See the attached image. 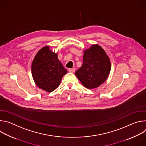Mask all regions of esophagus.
<instances>
[{
  "instance_id": "34e87169",
  "label": "esophagus",
  "mask_w": 146,
  "mask_h": 146,
  "mask_svg": "<svg viewBox=\"0 0 146 146\" xmlns=\"http://www.w3.org/2000/svg\"><path fill=\"white\" fill-rule=\"evenodd\" d=\"M69 72L71 73H74L75 72V69L74 68H71L69 69Z\"/></svg>"
}]
</instances>
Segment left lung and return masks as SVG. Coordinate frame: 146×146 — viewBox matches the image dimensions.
<instances>
[{
	"label": "left lung",
	"mask_w": 146,
	"mask_h": 146,
	"mask_svg": "<svg viewBox=\"0 0 146 146\" xmlns=\"http://www.w3.org/2000/svg\"><path fill=\"white\" fill-rule=\"evenodd\" d=\"M110 70L109 57L102 47L95 44L84 51L83 64L75 74L86 88L94 89L106 81Z\"/></svg>",
	"instance_id": "8db88e82"
}]
</instances>
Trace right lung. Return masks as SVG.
<instances>
[{
    "label": "right lung",
    "instance_id": "obj_1",
    "mask_svg": "<svg viewBox=\"0 0 146 146\" xmlns=\"http://www.w3.org/2000/svg\"><path fill=\"white\" fill-rule=\"evenodd\" d=\"M49 46L41 48L35 55L31 66L32 75L36 86L51 92L59 86L62 78L68 72Z\"/></svg>",
    "mask_w": 146,
    "mask_h": 146
}]
</instances>
